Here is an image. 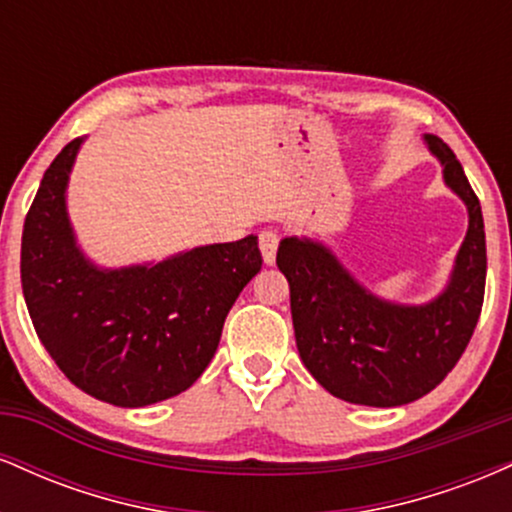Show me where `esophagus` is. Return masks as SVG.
Listing matches in <instances>:
<instances>
[{"mask_svg":"<svg viewBox=\"0 0 512 512\" xmlns=\"http://www.w3.org/2000/svg\"><path fill=\"white\" fill-rule=\"evenodd\" d=\"M276 248H279V236H276V231H272V228H264L260 233V252L264 264H274Z\"/></svg>","mask_w":512,"mask_h":512,"instance_id":"obj_1","label":"esophagus"}]
</instances>
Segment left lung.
Returning a JSON list of instances; mask_svg holds the SVG:
<instances>
[{"label":"left lung","instance_id":"8db88e82","mask_svg":"<svg viewBox=\"0 0 512 512\" xmlns=\"http://www.w3.org/2000/svg\"><path fill=\"white\" fill-rule=\"evenodd\" d=\"M424 144L469 221L438 296L426 303L378 296L320 238L286 236L276 250L303 366L344 402L402 407L428 395L455 368L477 327L486 284L484 216L450 146L433 134H424Z\"/></svg>","mask_w":512,"mask_h":512}]
</instances>
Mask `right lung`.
<instances>
[{
  "mask_svg": "<svg viewBox=\"0 0 512 512\" xmlns=\"http://www.w3.org/2000/svg\"><path fill=\"white\" fill-rule=\"evenodd\" d=\"M84 142H69L50 163L23 223V298L40 342L79 390L137 409L180 395L204 373L262 255L257 236H248L161 262H93L67 209L69 175Z\"/></svg>",
  "mask_w": 512,
  "mask_h": 512,
  "instance_id": "add662e5",
  "label": "right lung"
}]
</instances>
